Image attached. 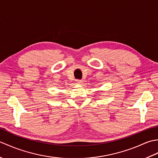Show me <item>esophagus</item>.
Here are the masks:
<instances>
[{"mask_svg":"<svg viewBox=\"0 0 158 158\" xmlns=\"http://www.w3.org/2000/svg\"><path fill=\"white\" fill-rule=\"evenodd\" d=\"M82 82H83V81H81V80H79V79H78V80H76V84L80 85V84H81Z\"/></svg>","mask_w":158,"mask_h":158,"instance_id":"obj_1","label":"esophagus"}]
</instances>
